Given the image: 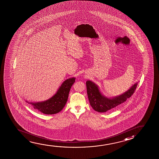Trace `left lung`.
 I'll use <instances>...</instances> for the list:
<instances>
[{"label":"left lung","instance_id":"left-lung-1","mask_svg":"<svg viewBox=\"0 0 159 159\" xmlns=\"http://www.w3.org/2000/svg\"><path fill=\"white\" fill-rule=\"evenodd\" d=\"M86 84L88 98L92 108L99 113H105L124 103L127 98L131 97L136 90L138 83H135L122 94L112 97L104 96L99 86L91 80L87 81Z\"/></svg>","mask_w":159,"mask_h":159}]
</instances>
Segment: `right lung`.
<instances>
[{"instance_id": "right-lung-1", "label": "right lung", "mask_w": 159, "mask_h": 159, "mask_svg": "<svg viewBox=\"0 0 159 159\" xmlns=\"http://www.w3.org/2000/svg\"><path fill=\"white\" fill-rule=\"evenodd\" d=\"M75 81V77L66 79L58 89L55 94L46 101L37 102L25 101V102L30 104L35 109L45 114L51 115L59 113L65 107L67 103L70 88Z\"/></svg>"}]
</instances>
